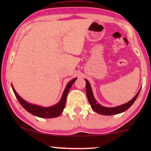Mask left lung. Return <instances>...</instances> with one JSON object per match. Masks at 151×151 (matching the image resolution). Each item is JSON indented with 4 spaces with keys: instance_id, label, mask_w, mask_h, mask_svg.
I'll list each match as a JSON object with an SVG mask.
<instances>
[{
    "instance_id": "1",
    "label": "left lung",
    "mask_w": 151,
    "mask_h": 151,
    "mask_svg": "<svg viewBox=\"0 0 151 151\" xmlns=\"http://www.w3.org/2000/svg\"><path fill=\"white\" fill-rule=\"evenodd\" d=\"M86 95H87V98L89 103H90L91 108L93 109L94 111L96 112L97 113L103 114V115H113V114H116L121 113L122 112H124L127 111V109H129L130 107L132 106V104L134 103V102L136 101L137 98L139 96L140 91L138 92V93L136 94L133 99L132 100L130 101L128 103H125L122 105L116 106V107H112V108H108V107H104L99 104L98 103H96V101L94 98L93 91L91 87L90 84H89L88 81L86 80Z\"/></svg>"
}]
</instances>
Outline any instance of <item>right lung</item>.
<instances>
[{
    "mask_svg": "<svg viewBox=\"0 0 151 151\" xmlns=\"http://www.w3.org/2000/svg\"><path fill=\"white\" fill-rule=\"evenodd\" d=\"M76 80V78H74L73 80L70 81L69 83H68V85L66 86L65 91H64L63 96L62 98H61L60 101L58 102L57 104H55V106L50 107H42L36 105V104H32L27 103V102L23 100V99L17 94L12 85V88L15 96H16L17 99H18V101H19L20 104H21L22 106L23 107L26 111L30 112V114H32L35 116L40 117V118H55V117H57L60 115L62 112L63 111V109L65 108L66 104V96H67L68 91H69L70 88L73 85V84L75 83Z\"/></svg>",
    "mask_w": 151,
    "mask_h": 151,
    "instance_id": "1",
    "label": "right lung"
}]
</instances>
